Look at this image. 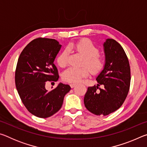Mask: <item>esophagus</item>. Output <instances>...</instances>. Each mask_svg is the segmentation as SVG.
I'll return each mask as SVG.
<instances>
[{
    "instance_id": "34e87169",
    "label": "esophagus",
    "mask_w": 147,
    "mask_h": 147,
    "mask_svg": "<svg viewBox=\"0 0 147 147\" xmlns=\"http://www.w3.org/2000/svg\"><path fill=\"white\" fill-rule=\"evenodd\" d=\"M76 85H77V84H76V83H71V84H70V86L72 88H73L74 87H75Z\"/></svg>"
}]
</instances>
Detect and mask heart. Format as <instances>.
<instances>
[{"instance_id": "1", "label": "heart", "mask_w": 147, "mask_h": 147, "mask_svg": "<svg viewBox=\"0 0 147 147\" xmlns=\"http://www.w3.org/2000/svg\"><path fill=\"white\" fill-rule=\"evenodd\" d=\"M69 51H74L84 56L83 65L80 68L69 67L64 71L63 78L69 82H78L81 79L89 74V69L91 73H97L104 67V59L99 54V49L93 42L88 39H81L75 43H70L67 49H65L59 54L57 59L58 65L64 67L68 63Z\"/></svg>"}]
</instances>
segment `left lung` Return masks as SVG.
Listing matches in <instances>:
<instances>
[{"label":"left lung","instance_id":"left-lung-1","mask_svg":"<svg viewBox=\"0 0 147 147\" xmlns=\"http://www.w3.org/2000/svg\"><path fill=\"white\" fill-rule=\"evenodd\" d=\"M104 47V68L96 79L97 86L88 88L84 102L92 113L106 116L123 105L130 89L131 76L128 57L121 45L108 39ZM100 85L105 87L103 89L99 88Z\"/></svg>","mask_w":147,"mask_h":147}]
</instances>
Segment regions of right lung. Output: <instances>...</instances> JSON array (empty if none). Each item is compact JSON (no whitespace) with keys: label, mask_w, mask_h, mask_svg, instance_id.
Returning <instances> with one entry per match:
<instances>
[{"label":"right lung","mask_w":147,"mask_h":147,"mask_svg":"<svg viewBox=\"0 0 147 147\" xmlns=\"http://www.w3.org/2000/svg\"><path fill=\"white\" fill-rule=\"evenodd\" d=\"M61 45L54 39L39 38L27 45L19 57L15 74L17 92L22 102L32 115L47 118L60 109L70 86L59 83L47 90L46 84L58 81L54 61Z\"/></svg>","instance_id":"right-lung-1"}]
</instances>
